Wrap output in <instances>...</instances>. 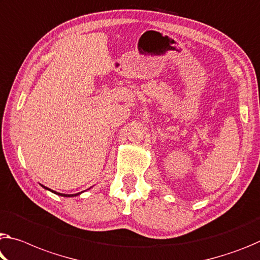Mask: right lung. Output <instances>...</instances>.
I'll list each match as a JSON object with an SVG mask.
<instances>
[{
	"label": "right lung",
	"mask_w": 260,
	"mask_h": 260,
	"mask_svg": "<svg viewBox=\"0 0 260 260\" xmlns=\"http://www.w3.org/2000/svg\"><path fill=\"white\" fill-rule=\"evenodd\" d=\"M45 187V186H44ZM47 188V187H46ZM48 189V188H47ZM53 192V191H52ZM56 194H60V196H63V197H74V196H77L80 194V193H76V194H62V193H56Z\"/></svg>",
	"instance_id": "add662e5"
}]
</instances>
